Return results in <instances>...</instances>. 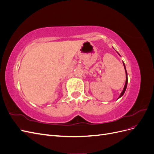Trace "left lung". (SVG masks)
Instances as JSON below:
<instances>
[{"instance_id": "left-lung-1", "label": "left lung", "mask_w": 154, "mask_h": 154, "mask_svg": "<svg viewBox=\"0 0 154 154\" xmlns=\"http://www.w3.org/2000/svg\"><path fill=\"white\" fill-rule=\"evenodd\" d=\"M123 65H124V67H125V72H126V82H125V87H124V88H123V91H122V92L121 93V94H120V96H119V97H122L123 94H124V93H125V90H126V88H127V83H128V78H127V71H126V68H125V63H123Z\"/></svg>"}]
</instances>
